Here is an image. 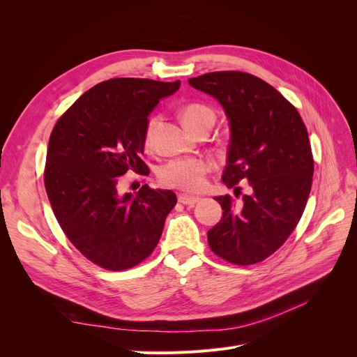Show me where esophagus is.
<instances>
[{
  "label": "esophagus",
  "mask_w": 357,
  "mask_h": 357,
  "mask_svg": "<svg viewBox=\"0 0 357 357\" xmlns=\"http://www.w3.org/2000/svg\"><path fill=\"white\" fill-rule=\"evenodd\" d=\"M199 201V198L197 197H189V195H178V202L183 205H195Z\"/></svg>",
  "instance_id": "esophagus-1"
}]
</instances>
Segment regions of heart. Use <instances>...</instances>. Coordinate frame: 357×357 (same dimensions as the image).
Masks as SVG:
<instances>
[{"instance_id":"heart-1","label":"heart","mask_w":357,"mask_h":357,"mask_svg":"<svg viewBox=\"0 0 357 357\" xmlns=\"http://www.w3.org/2000/svg\"><path fill=\"white\" fill-rule=\"evenodd\" d=\"M181 121L192 132H198L204 128H211L215 121L213 109L202 102H189L181 107L180 110ZM160 126V117H149L144 126L143 139L146 147H152L158 129ZM211 171V162L204 158H177L171 159L167 164L160 165L158 169V181L162 186L178 189L183 192L195 193L199 192L205 183L207 176Z\"/></svg>"}]
</instances>
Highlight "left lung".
Masks as SVG:
<instances>
[{"label": "left lung", "mask_w": 357, "mask_h": 357, "mask_svg": "<svg viewBox=\"0 0 357 357\" xmlns=\"http://www.w3.org/2000/svg\"><path fill=\"white\" fill-rule=\"evenodd\" d=\"M214 96L231 123L223 183H250L253 193L235 204L215 197L222 220L208 231L213 253L234 265L262 262L284 244L305 210L314 172L307 128L298 110L271 84L243 71H214L189 79Z\"/></svg>", "instance_id": "left-lung-1"}]
</instances>
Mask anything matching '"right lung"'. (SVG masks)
<instances>
[{
    "label": "right lung",
    "mask_w": 357,
    "mask_h": 357,
    "mask_svg": "<svg viewBox=\"0 0 357 357\" xmlns=\"http://www.w3.org/2000/svg\"><path fill=\"white\" fill-rule=\"evenodd\" d=\"M180 82L119 77L95 84L63 113L50 134L45 186L63 234L95 265L123 271L159 243L172 190L142 186L122 195L121 176H146L147 116Z\"/></svg>",
    "instance_id": "add662e5"
}]
</instances>
